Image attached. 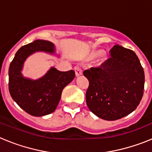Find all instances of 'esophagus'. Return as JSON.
I'll return each instance as SVG.
<instances>
[{"label": "esophagus", "mask_w": 152, "mask_h": 152, "mask_svg": "<svg viewBox=\"0 0 152 152\" xmlns=\"http://www.w3.org/2000/svg\"><path fill=\"white\" fill-rule=\"evenodd\" d=\"M75 75H76L77 77H78V76H80V75H81L83 74L82 70H81V68L78 66L75 67Z\"/></svg>", "instance_id": "34e87169"}]
</instances>
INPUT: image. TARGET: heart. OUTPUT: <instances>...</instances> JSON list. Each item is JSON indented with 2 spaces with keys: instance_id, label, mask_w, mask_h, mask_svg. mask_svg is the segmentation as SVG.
Segmentation results:
<instances>
[{
  "instance_id": "obj_1",
  "label": "heart",
  "mask_w": 152,
  "mask_h": 152,
  "mask_svg": "<svg viewBox=\"0 0 152 152\" xmlns=\"http://www.w3.org/2000/svg\"><path fill=\"white\" fill-rule=\"evenodd\" d=\"M102 51H100V50H97V51H94V52H91V54H90L89 56V58L90 59H96V58H97L100 57V56H102Z\"/></svg>"
}]
</instances>
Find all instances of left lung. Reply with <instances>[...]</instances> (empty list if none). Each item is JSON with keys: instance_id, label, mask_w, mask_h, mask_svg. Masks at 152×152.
I'll return each mask as SVG.
<instances>
[{"instance_id": "obj_1", "label": "left lung", "mask_w": 152, "mask_h": 152, "mask_svg": "<svg viewBox=\"0 0 152 152\" xmlns=\"http://www.w3.org/2000/svg\"><path fill=\"white\" fill-rule=\"evenodd\" d=\"M99 68L85 70L89 80L86 102L100 119L113 121L133 112L144 92L145 73L133 51L115 45Z\"/></svg>"}]
</instances>
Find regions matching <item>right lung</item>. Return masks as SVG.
Listing matches in <instances>:
<instances>
[{
  "label": "right lung",
  "instance_id": "add662e5",
  "mask_svg": "<svg viewBox=\"0 0 152 152\" xmlns=\"http://www.w3.org/2000/svg\"><path fill=\"white\" fill-rule=\"evenodd\" d=\"M36 52H44L57 58L56 45L48 40L36 39L19 49L9 68V91L18 106L33 116H43L56 110L61 93L74 80L73 70L60 72L51 67L48 72L38 79H32L23 75L24 63Z\"/></svg>",
  "mask_w": 152,
  "mask_h": 152
}]
</instances>
